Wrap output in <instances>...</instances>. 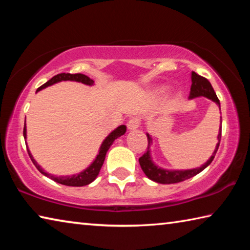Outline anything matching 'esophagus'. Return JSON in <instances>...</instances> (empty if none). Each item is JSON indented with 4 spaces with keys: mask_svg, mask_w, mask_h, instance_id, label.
<instances>
[{
    "mask_svg": "<svg viewBox=\"0 0 250 250\" xmlns=\"http://www.w3.org/2000/svg\"><path fill=\"white\" fill-rule=\"evenodd\" d=\"M140 124H141V118L133 117L128 121V125H128V128L130 130H133V129L139 128V126H140Z\"/></svg>",
    "mask_w": 250,
    "mask_h": 250,
    "instance_id": "1",
    "label": "esophagus"
}]
</instances>
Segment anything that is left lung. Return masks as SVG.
I'll list each match as a JSON object with an SVG mask.
<instances>
[{
    "label": "left lung",
    "mask_w": 250,
    "mask_h": 250,
    "mask_svg": "<svg viewBox=\"0 0 250 250\" xmlns=\"http://www.w3.org/2000/svg\"><path fill=\"white\" fill-rule=\"evenodd\" d=\"M204 96L207 98L213 100L214 103H216L219 105V110H221V104H219V99L217 98L216 94L211 87L210 83L208 79H206L203 76L197 75L196 73H192V86H191V92H189V99L195 98V97ZM222 122V121H221ZM147 135V151L145 152V154L140 156L139 159V162H140V166L142 171L145 172V174L149 177L150 180L156 182V183L161 184H174L179 183V182H183L185 180L191 179V177L195 176L198 173L202 172L205 167H207L211 163V161L214 160L215 155H216V152L218 150L219 143H221V138H222V125L219 128V133H218V143L216 145V149H215L213 155L210 156V159L207 161V162L202 166L201 167L193 168V170H185V171H167V170H162V168H159L155 167L153 162L151 161L150 154H149V147L151 145V138L149 134Z\"/></svg>",
    "instance_id": "8db88e82"
}]
</instances>
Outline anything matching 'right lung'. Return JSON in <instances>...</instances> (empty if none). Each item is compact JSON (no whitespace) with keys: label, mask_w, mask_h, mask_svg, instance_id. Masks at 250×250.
I'll return each instance as SVG.
<instances>
[{"label":"right lung","mask_w":250,"mask_h":250,"mask_svg":"<svg viewBox=\"0 0 250 250\" xmlns=\"http://www.w3.org/2000/svg\"><path fill=\"white\" fill-rule=\"evenodd\" d=\"M62 80H75V82H79V83H86V84H92L94 83V80L90 79L88 76L83 75V74H58L56 76H54V77L52 79H49L47 83H45L43 86H41L39 89H37V91H40L43 89V88L47 87V86H50V84L53 83H56L58 82H62ZM125 125H120L118 126V128L112 131L111 133H110L107 139L104 141L103 145H101V147H100V151H99V154L97 155L96 160L92 162L91 166L86 168L83 172L79 173V174L77 175H71V176H54V175H50L48 174V173L44 172L43 168H42L39 164L36 163V161L33 159L32 154L29 153V151L27 150L28 152V155L29 158H31L32 162L34 163V166H35L37 167V170H39L42 174L46 175L47 177H50V179L54 180L55 182H57V183L59 184H62V185H67V186H83V185H88L89 183H91L92 181H94L97 175L99 174V171L101 167H103L104 164V158H105V154H107V151L109 150L110 146L112 145L113 141L116 140L117 138L121 137L122 134H125ZM23 135H24V139L26 138V128H25V125H24V130H23Z\"/></svg>","instance_id":"right-lung-1"}]
</instances>
